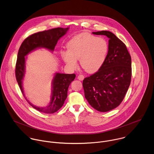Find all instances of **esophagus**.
<instances>
[{
  "label": "esophagus",
  "instance_id": "34e87169",
  "mask_svg": "<svg viewBox=\"0 0 154 154\" xmlns=\"http://www.w3.org/2000/svg\"><path fill=\"white\" fill-rule=\"evenodd\" d=\"M84 78H85V77H84V75H79L77 76V79H78L79 80H83L84 79Z\"/></svg>",
  "mask_w": 154,
  "mask_h": 154
}]
</instances>
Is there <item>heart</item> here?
Here are the masks:
<instances>
[{
  "instance_id": "obj_1",
  "label": "heart",
  "mask_w": 154,
  "mask_h": 154,
  "mask_svg": "<svg viewBox=\"0 0 154 154\" xmlns=\"http://www.w3.org/2000/svg\"><path fill=\"white\" fill-rule=\"evenodd\" d=\"M67 50L60 54L65 63L75 68L79 59L82 68L87 72L98 71L104 64L109 50L107 42L90 33H83L74 36L66 44Z\"/></svg>"
}]
</instances>
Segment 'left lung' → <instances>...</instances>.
<instances>
[{"mask_svg":"<svg viewBox=\"0 0 154 154\" xmlns=\"http://www.w3.org/2000/svg\"><path fill=\"white\" fill-rule=\"evenodd\" d=\"M93 33L109 38V50L101 68L84 79L83 87L89 104L99 112H106L119 106L126 95L131 79V58L125 44L111 32Z\"/></svg>","mask_w":154,"mask_h":154,"instance_id":"8db88e82","label":"left lung"}]
</instances>
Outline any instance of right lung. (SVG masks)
<instances>
[{"instance_id": "add662e5", "label": "right lung", "mask_w": 154, "mask_h": 154, "mask_svg": "<svg viewBox=\"0 0 154 154\" xmlns=\"http://www.w3.org/2000/svg\"><path fill=\"white\" fill-rule=\"evenodd\" d=\"M67 28L57 27L48 30L33 33L26 38L22 42L18 52L15 65V77L20 90L24 96L22 88V80L25 72V57L29 53L38 48L44 47L53 51L57 41L68 30ZM75 74L56 73L53 80V90L51 101L45 107H39L30 103L25 97L28 103L35 109L45 113H53L59 110L63 105L67 97L68 89L74 80Z\"/></svg>"}]
</instances>
